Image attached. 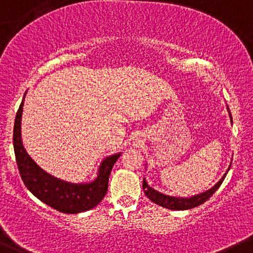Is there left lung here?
Segmentation results:
<instances>
[{"label": "left lung", "mask_w": 253, "mask_h": 253, "mask_svg": "<svg viewBox=\"0 0 253 253\" xmlns=\"http://www.w3.org/2000/svg\"><path fill=\"white\" fill-rule=\"evenodd\" d=\"M227 109H228L230 121H232V124H233L232 114H230V112H229V108L227 107ZM230 165H232V163H230ZM229 168H228V170H229ZM228 170L224 173V175L221 177L220 181H218L215 186H212L211 188H209V190L205 191V192H203V193L196 194V196L190 197V198L170 197V196H167V194L158 192V191L150 187V186L148 185V182L145 181V179H143V190H144V193H145V196L148 197L150 201L154 202L155 204H158V205H161V207L167 208V209H170V210H188V209H192V208H196V207H198V205L203 204L204 202H207L208 199H209L210 197H211L212 194L216 192V190L220 187L222 181H223L224 177H226V175H227V173H228Z\"/></svg>", "instance_id": "left-lung-1"}]
</instances>
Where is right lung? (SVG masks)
Returning <instances> with one entry per match:
<instances>
[{
	"label": "right lung",
	"instance_id": "obj_1",
	"mask_svg": "<svg viewBox=\"0 0 253 253\" xmlns=\"http://www.w3.org/2000/svg\"><path fill=\"white\" fill-rule=\"evenodd\" d=\"M25 97L19 107L14 122L13 145L16 165L25 186L33 196L52 209L63 213H78L95 208L108 191L110 171L120 154L104 158L98 169V175L92 182L71 184L45 173L35 163L25 150L21 140V115Z\"/></svg>",
	"mask_w": 253,
	"mask_h": 253
}]
</instances>
